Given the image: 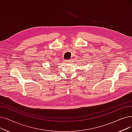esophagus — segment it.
<instances>
[{"mask_svg": "<svg viewBox=\"0 0 132 132\" xmlns=\"http://www.w3.org/2000/svg\"><path fill=\"white\" fill-rule=\"evenodd\" d=\"M71 62V60L70 59V60H66L65 61V63H70Z\"/></svg>", "mask_w": 132, "mask_h": 132, "instance_id": "esophagus-1", "label": "esophagus"}]
</instances>
